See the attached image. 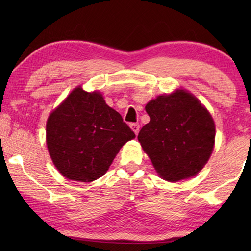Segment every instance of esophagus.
Masks as SVG:
<instances>
[{"instance_id": "34e87169", "label": "esophagus", "mask_w": 251, "mask_h": 251, "mask_svg": "<svg viewBox=\"0 0 251 251\" xmlns=\"http://www.w3.org/2000/svg\"><path fill=\"white\" fill-rule=\"evenodd\" d=\"M130 128L133 129L134 133L137 135L138 131H139V125L137 124V123H133V124H130Z\"/></svg>"}]
</instances>
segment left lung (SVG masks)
Instances as JSON below:
<instances>
[{"label":"left lung","mask_w":251,"mask_h":251,"mask_svg":"<svg viewBox=\"0 0 251 251\" xmlns=\"http://www.w3.org/2000/svg\"><path fill=\"white\" fill-rule=\"evenodd\" d=\"M151 117L138 141L163 179L178 181L196 176L215 145V123L193 94L177 90L148 101Z\"/></svg>","instance_id":"left-lung-1"}]
</instances>
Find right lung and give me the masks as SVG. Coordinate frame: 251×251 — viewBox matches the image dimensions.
Returning a JSON list of instances; mask_svg holds the SVG:
<instances>
[{"label":"right lung","instance_id":"add662e5","mask_svg":"<svg viewBox=\"0 0 251 251\" xmlns=\"http://www.w3.org/2000/svg\"><path fill=\"white\" fill-rule=\"evenodd\" d=\"M135 138L121 114L99 92L78 86L46 123V145L53 164L67 179L91 182L107 172L125 143Z\"/></svg>","mask_w":251,"mask_h":251}]
</instances>
